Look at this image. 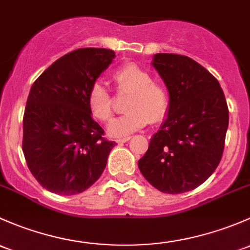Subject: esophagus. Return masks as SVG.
Instances as JSON below:
<instances>
[{
  "label": "esophagus",
  "instance_id": "34e87169",
  "mask_svg": "<svg viewBox=\"0 0 250 250\" xmlns=\"http://www.w3.org/2000/svg\"><path fill=\"white\" fill-rule=\"evenodd\" d=\"M130 136H127V137H123V138H118L117 140V143L118 144H120V143H125V142H127V141H130Z\"/></svg>",
  "mask_w": 250,
  "mask_h": 250
}]
</instances>
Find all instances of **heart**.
<instances>
[{"label": "heart", "instance_id": "heart-1", "mask_svg": "<svg viewBox=\"0 0 250 250\" xmlns=\"http://www.w3.org/2000/svg\"><path fill=\"white\" fill-rule=\"evenodd\" d=\"M119 92H130L125 102V114L108 125V133L115 137L130 135L149 122L161 123L169 109V95L161 84L155 83L146 69L135 62H127L113 73ZM91 114L101 122H108L114 112L113 96L101 82H95L87 92Z\"/></svg>", "mask_w": 250, "mask_h": 250}]
</instances>
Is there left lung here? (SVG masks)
Instances as JSON below:
<instances>
[{
  "instance_id": "obj_1",
  "label": "left lung",
  "mask_w": 250,
  "mask_h": 250,
  "mask_svg": "<svg viewBox=\"0 0 250 250\" xmlns=\"http://www.w3.org/2000/svg\"><path fill=\"white\" fill-rule=\"evenodd\" d=\"M153 66L169 92V109L138 161L141 173L166 194L201 185L219 165L229 108L219 82L192 59L155 54Z\"/></svg>"
}]
</instances>
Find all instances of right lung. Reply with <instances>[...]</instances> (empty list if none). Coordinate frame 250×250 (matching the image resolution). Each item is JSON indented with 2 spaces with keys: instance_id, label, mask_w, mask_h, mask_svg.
Wrapping results in <instances>:
<instances>
[{
  "instance_id": "obj_1",
  "label": "right lung",
  "mask_w": 250,
  "mask_h": 250,
  "mask_svg": "<svg viewBox=\"0 0 250 250\" xmlns=\"http://www.w3.org/2000/svg\"><path fill=\"white\" fill-rule=\"evenodd\" d=\"M114 51L81 48L61 56L31 86L25 107L22 151L44 189L76 195L101 177L115 142L91 117L87 92L112 63Z\"/></svg>"
}]
</instances>
